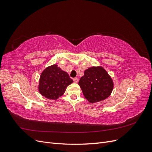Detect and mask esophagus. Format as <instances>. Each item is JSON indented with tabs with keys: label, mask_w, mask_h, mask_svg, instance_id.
Masks as SVG:
<instances>
[{
	"label": "esophagus",
	"mask_w": 152,
	"mask_h": 152,
	"mask_svg": "<svg viewBox=\"0 0 152 152\" xmlns=\"http://www.w3.org/2000/svg\"><path fill=\"white\" fill-rule=\"evenodd\" d=\"M73 80V81H74V82H75V83H77L78 81H79V79H78V78H77V77L74 78Z\"/></svg>",
	"instance_id": "obj_1"
}]
</instances>
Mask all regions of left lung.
I'll return each mask as SVG.
<instances>
[{
    "label": "left lung",
    "mask_w": 152,
    "mask_h": 152,
    "mask_svg": "<svg viewBox=\"0 0 152 152\" xmlns=\"http://www.w3.org/2000/svg\"><path fill=\"white\" fill-rule=\"evenodd\" d=\"M86 99L91 103H97L109 97L113 89V81L102 66L89 67L79 82Z\"/></svg>",
    "instance_id": "1"
}]
</instances>
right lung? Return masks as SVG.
Instances as JSON below:
<instances>
[{
    "label": "right lung",
    "instance_id": "right-lung-1",
    "mask_svg": "<svg viewBox=\"0 0 152 152\" xmlns=\"http://www.w3.org/2000/svg\"><path fill=\"white\" fill-rule=\"evenodd\" d=\"M72 82L68 73L54 64L45 68L41 73L38 90L44 97L56 100L63 95L66 87Z\"/></svg>",
    "mask_w": 152,
    "mask_h": 152
}]
</instances>
